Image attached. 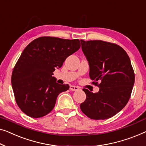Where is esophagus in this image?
I'll return each mask as SVG.
<instances>
[{
	"instance_id": "esophagus-1",
	"label": "esophagus",
	"mask_w": 146,
	"mask_h": 146,
	"mask_svg": "<svg viewBox=\"0 0 146 146\" xmlns=\"http://www.w3.org/2000/svg\"><path fill=\"white\" fill-rule=\"evenodd\" d=\"M69 89H70L71 91H77V90H79V88H78L77 86H73V85H71Z\"/></svg>"
}]
</instances>
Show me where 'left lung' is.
<instances>
[{
	"label": "left lung",
	"mask_w": 146,
	"mask_h": 146,
	"mask_svg": "<svg viewBox=\"0 0 146 146\" xmlns=\"http://www.w3.org/2000/svg\"><path fill=\"white\" fill-rule=\"evenodd\" d=\"M82 50L88 60L89 76L99 91L83 88L86 98L80 105L87 117L95 120L110 118L125 108L134 84V73L130 60L123 48L102 40H80Z\"/></svg>",
	"instance_id": "obj_1"
}]
</instances>
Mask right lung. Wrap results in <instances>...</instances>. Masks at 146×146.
<instances>
[{"mask_svg": "<svg viewBox=\"0 0 146 146\" xmlns=\"http://www.w3.org/2000/svg\"><path fill=\"white\" fill-rule=\"evenodd\" d=\"M79 39L39 37L30 42L21 53L12 75V86L21 110L33 118H39L53 110L58 96L69 88L52 77L69 56L80 48Z\"/></svg>", "mask_w": 146, "mask_h": 146, "instance_id": "right-lung-1", "label": "right lung"}]
</instances>
